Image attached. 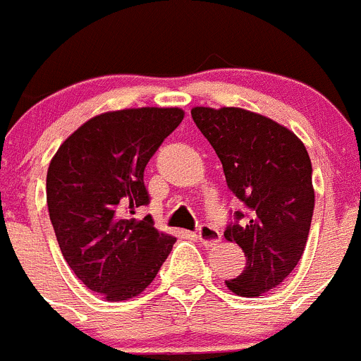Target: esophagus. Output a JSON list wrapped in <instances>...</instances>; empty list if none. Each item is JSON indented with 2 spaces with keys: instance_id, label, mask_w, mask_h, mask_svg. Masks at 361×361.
Segmentation results:
<instances>
[{
  "instance_id": "obj_1",
  "label": "esophagus",
  "mask_w": 361,
  "mask_h": 361,
  "mask_svg": "<svg viewBox=\"0 0 361 361\" xmlns=\"http://www.w3.org/2000/svg\"><path fill=\"white\" fill-rule=\"evenodd\" d=\"M197 238L203 245H215L221 240V233L212 224H201L200 230H197Z\"/></svg>"
}]
</instances>
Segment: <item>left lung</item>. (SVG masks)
I'll use <instances>...</instances> for the list:
<instances>
[{
  "label": "left lung",
  "mask_w": 361,
  "mask_h": 361,
  "mask_svg": "<svg viewBox=\"0 0 361 361\" xmlns=\"http://www.w3.org/2000/svg\"><path fill=\"white\" fill-rule=\"evenodd\" d=\"M192 119L217 153L228 188L244 203L224 237L242 247L245 267L226 279L233 294L272 290L301 260L315 192L305 144L269 117L244 109H192Z\"/></svg>",
  "instance_id": "left-lung-1"
}]
</instances>
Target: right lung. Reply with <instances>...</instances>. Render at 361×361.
Listing matches in <instances>:
<instances>
[{"instance_id": "right-lung-1", "label": "right lung", "mask_w": 361, "mask_h": 361, "mask_svg": "<svg viewBox=\"0 0 361 361\" xmlns=\"http://www.w3.org/2000/svg\"><path fill=\"white\" fill-rule=\"evenodd\" d=\"M180 109H128L92 117L53 157L46 178L49 219L63 258L87 288L106 301L139 295L176 238L151 215L144 169L183 121Z\"/></svg>"}]
</instances>
